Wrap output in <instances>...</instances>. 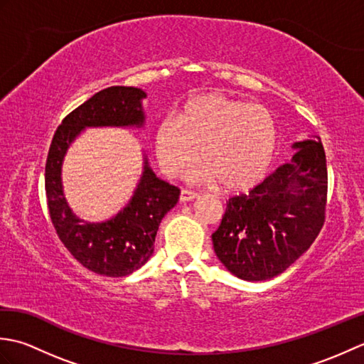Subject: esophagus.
<instances>
[{
	"label": "esophagus",
	"instance_id": "esophagus-1",
	"mask_svg": "<svg viewBox=\"0 0 364 364\" xmlns=\"http://www.w3.org/2000/svg\"><path fill=\"white\" fill-rule=\"evenodd\" d=\"M197 197H198L197 192L189 191V189H181V194H180L181 202H191V200H194Z\"/></svg>",
	"mask_w": 364,
	"mask_h": 364
}]
</instances>
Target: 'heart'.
Masks as SVG:
<instances>
[{"mask_svg": "<svg viewBox=\"0 0 364 364\" xmlns=\"http://www.w3.org/2000/svg\"><path fill=\"white\" fill-rule=\"evenodd\" d=\"M278 146V125L266 106L211 92L191 98L180 119L159 123L154 150L168 175H180L198 159L203 176L227 192L249 191L264 180Z\"/></svg>", "mask_w": 364, "mask_h": 364, "instance_id": "heart-1", "label": "heart"}]
</instances>
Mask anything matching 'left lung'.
<instances>
[{
    "mask_svg": "<svg viewBox=\"0 0 364 364\" xmlns=\"http://www.w3.org/2000/svg\"><path fill=\"white\" fill-rule=\"evenodd\" d=\"M297 151L249 194L228 198L213 233L218 258L247 282L284 272L318 237L326 222L327 159L318 139L294 144Z\"/></svg>",
    "mask_w": 364,
    "mask_h": 364,
    "instance_id": "obj_1",
    "label": "left lung"
}]
</instances>
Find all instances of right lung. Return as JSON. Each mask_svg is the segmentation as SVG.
<instances>
[{"label":"right lung","instance_id":"add662e5","mask_svg":"<svg viewBox=\"0 0 364 364\" xmlns=\"http://www.w3.org/2000/svg\"><path fill=\"white\" fill-rule=\"evenodd\" d=\"M137 87L112 86L97 92L58 127L45 164V192L53 227L65 249L81 264L105 277H125L142 267L154 250L162 218L176 205L180 189L151 172L145 161L141 183L123 210L102 223L84 222L68 208L60 183V166L73 139L87 127H142Z\"/></svg>","mask_w":364,"mask_h":364}]
</instances>
